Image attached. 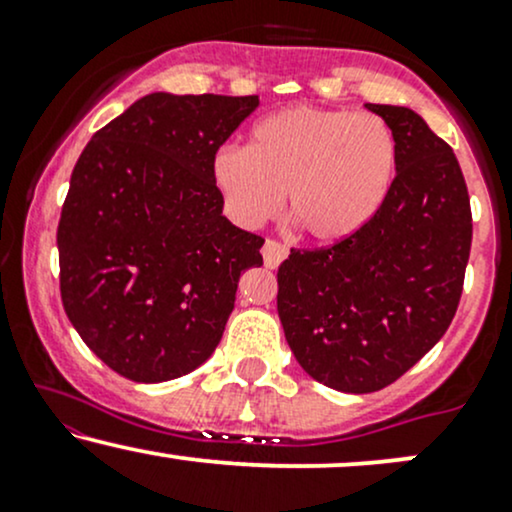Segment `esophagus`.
Here are the masks:
<instances>
[{"label":"esophagus","instance_id":"obj_1","mask_svg":"<svg viewBox=\"0 0 512 512\" xmlns=\"http://www.w3.org/2000/svg\"><path fill=\"white\" fill-rule=\"evenodd\" d=\"M289 255V248H286L284 243H279V240L274 238H267L262 245V257H264V264H267L269 269L279 267L281 262H284V257Z\"/></svg>","mask_w":512,"mask_h":512}]
</instances>
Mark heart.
<instances>
[{
  "label": "heart",
  "instance_id": "b5f03b06",
  "mask_svg": "<svg viewBox=\"0 0 512 512\" xmlns=\"http://www.w3.org/2000/svg\"><path fill=\"white\" fill-rule=\"evenodd\" d=\"M395 163L397 144L383 117L298 105L257 122L248 149H221L214 182L240 226H260L286 195L305 236L334 243L373 219Z\"/></svg>",
  "mask_w": 512,
  "mask_h": 512
}]
</instances>
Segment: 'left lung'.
Returning <instances> with one entry per match:
<instances>
[{"label": "left lung", "instance_id": "8db88e82", "mask_svg": "<svg viewBox=\"0 0 512 512\" xmlns=\"http://www.w3.org/2000/svg\"><path fill=\"white\" fill-rule=\"evenodd\" d=\"M390 125L397 175L373 219L327 248H291L276 310L293 356L339 392L383 390L457 313L472 209L457 156L414 110L368 103Z\"/></svg>", "mask_w": 512, "mask_h": 512}]
</instances>
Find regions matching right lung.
Here are the masks:
<instances>
[{
	"label": "right lung",
	"instance_id": "add662e5",
	"mask_svg": "<svg viewBox=\"0 0 512 512\" xmlns=\"http://www.w3.org/2000/svg\"><path fill=\"white\" fill-rule=\"evenodd\" d=\"M257 96L139 98L93 134L57 226L67 317L105 366L163 383L211 356L262 236L221 214V144Z\"/></svg>",
	"mask_w": 512,
	"mask_h": 512
}]
</instances>
